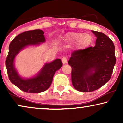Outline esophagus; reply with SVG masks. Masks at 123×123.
Here are the masks:
<instances>
[{
    "mask_svg": "<svg viewBox=\"0 0 123 123\" xmlns=\"http://www.w3.org/2000/svg\"><path fill=\"white\" fill-rule=\"evenodd\" d=\"M62 60L63 64H66L67 63V58L66 56H63L62 59Z\"/></svg>",
    "mask_w": 123,
    "mask_h": 123,
    "instance_id": "obj_1",
    "label": "esophagus"
}]
</instances>
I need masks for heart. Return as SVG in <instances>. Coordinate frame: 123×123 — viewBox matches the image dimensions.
Segmentation results:
<instances>
[{"label": "heart", "mask_w": 123, "mask_h": 123, "mask_svg": "<svg viewBox=\"0 0 123 123\" xmlns=\"http://www.w3.org/2000/svg\"><path fill=\"white\" fill-rule=\"evenodd\" d=\"M87 34H83V33H72V34L70 35V36L72 37H74L75 38H76L77 40H80V38H82V41H83L84 40H85V37L86 36ZM88 37H86V39H88Z\"/></svg>", "instance_id": "obj_1"}]
</instances>
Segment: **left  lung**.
Instances as JSON below:
<instances>
[{"instance_id":"obj_1","label":"left lung","mask_w":123,"mask_h":123,"mask_svg":"<svg viewBox=\"0 0 123 123\" xmlns=\"http://www.w3.org/2000/svg\"><path fill=\"white\" fill-rule=\"evenodd\" d=\"M96 36L95 46L73 51L68 61L72 67V82L75 90L88 92L100 88L111 77L116 63L115 46L102 32Z\"/></svg>"}]
</instances>
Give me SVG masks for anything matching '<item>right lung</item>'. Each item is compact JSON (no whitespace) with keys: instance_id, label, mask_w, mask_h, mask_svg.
Listing matches in <instances>:
<instances>
[{"instance_id":"obj_1","label":"right lung","mask_w":123,"mask_h":123,"mask_svg":"<svg viewBox=\"0 0 123 123\" xmlns=\"http://www.w3.org/2000/svg\"><path fill=\"white\" fill-rule=\"evenodd\" d=\"M44 32L41 30L27 31L17 35L11 41L9 53L6 60L8 75L12 83L25 92L35 93L43 92L50 86L54 75L63 65L62 60L57 59L51 63L45 64L36 76L23 79L18 74L14 65L15 57L25 47L39 44L45 41Z\"/></svg>"}]
</instances>
